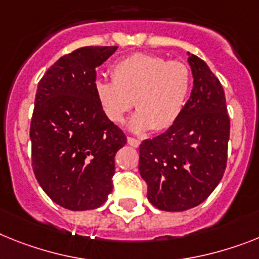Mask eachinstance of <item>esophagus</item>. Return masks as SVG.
<instances>
[{
	"instance_id": "34e87169",
	"label": "esophagus",
	"mask_w": 259,
	"mask_h": 259,
	"mask_svg": "<svg viewBox=\"0 0 259 259\" xmlns=\"http://www.w3.org/2000/svg\"><path fill=\"white\" fill-rule=\"evenodd\" d=\"M127 143H129L130 146H133V147H138L140 146V141L136 140V138H133V137H127Z\"/></svg>"
}]
</instances>
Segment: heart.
<instances>
[{"mask_svg":"<svg viewBox=\"0 0 259 259\" xmlns=\"http://www.w3.org/2000/svg\"><path fill=\"white\" fill-rule=\"evenodd\" d=\"M112 81L95 85L97 103L113 123H122L133 108L130 127L136 133L166 130L184 112L191 91V72L182 62L151 54H133L114 63Z\"/></svg>","mask_w":259,"mask_h":259,"instance_id":"b5f03b06","label":"heart"}]
</instances>
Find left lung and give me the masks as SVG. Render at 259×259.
Here are the masks:
<instances>
[{"instance_id":"8db88e82","label":"left lung","mask_w":259,"mask_h":259,"mask_svg":"<svg viewBox=\"0 0 259 259\" xmlns=\"http://www.w3.org/2000/svg\"><path fill=\"white\" fill-rule=\"evenodd\" d=\"M193 87L180 118L140 145V174L147 199L167 212L201 204L227 167L230 121L225 93L207 63L188 54Z\"/></svg>"}]
</instances>
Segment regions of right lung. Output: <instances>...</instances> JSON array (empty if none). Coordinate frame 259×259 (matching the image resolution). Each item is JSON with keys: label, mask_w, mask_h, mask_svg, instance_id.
Segmentation results:
<instances>
[{"label": "right lung", "mask_w": 259, "mask_h": 259, "mask_svg": "<svg viewBox=\"0 0 259 259\" xmlns=\"http://www.w3.org/2000/svg\"><path fill=\"white\" fill-rule=\"evenodd\" d=\"M112 47H81L62 56L38 84L30 126L32 170L50 199L69 210L101 207L113 190L123 132L97 103L96 68Z\"/></svg>", "instance_id": "1"}]
</instances>
